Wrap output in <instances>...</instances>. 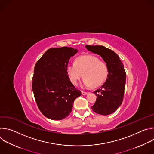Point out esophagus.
Returning <instances> with one entry per match:
<instances>
[{"label": "esophagus", "mask_w": 154, "mask_h": 154, "mask_svg": "<svg viewBox=\"0 0 154 154\" xmlns=\"http://www.w3.org/2000/svg\"><path fill=\"white\" fill-rule=\"evenodd\" d=\"M88 93H87V92H86V91H82V94L83 95H86Z\"/></svg>", "instance_id": "esophagus-1"}]
</instances>
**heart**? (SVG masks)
<instances>
[{"label": "heart", "instance_id": "heart-1", "mask_svg": "<svg viewBox=\"0 0 154 154\" xmlns=\"http://www.w3.org/2000/svg\"><path fill=\"white\" fill-rule=\"evenodd\" d=\"M66 72L71 82L77 85L83 77V85L85 87H97L105 80L108 69L106 64L95 56L91 55L78 57L75 63L67 64Z\"/></svg>", "mask_w": 154, "mask_h": 154}]
</instances>
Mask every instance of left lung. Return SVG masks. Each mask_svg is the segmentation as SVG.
I'll list each match as a JSON object with an SVG mask.
<instances>
[{
    "label": "left lung",
    "instance_id": "left-lung-1",
    "mask_svg": "<svg viewBox=\"0 0 154 154\" xmlns=\"http://www.w3.org/2000/svg\"><path fill=\"white\" fill-rule=\"evenodd\" d=\"M86 48L102 58L108 72L105 82L94 92L97 98L91 108L99 115H110L120 106L123 100L126 81L124 65L115 52L103 46L86 45Z\"/></svg>",
    "mask_w": 154,
    "mask_h": 154
}]
</instances>
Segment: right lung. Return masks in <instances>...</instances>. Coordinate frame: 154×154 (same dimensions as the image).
Listing matches in <instances>:
<instances>
[{
  "instance_id": "add662e5",
  "label": "right lung",
  "mask_w": 154,
  "mask_h": 154,
  "mask_svg": "<svg viewBox=\"0 0 154 154\" xmlns=\"http://www.w3.org/2000/svg\"><path fill=\"white\" fill-rule=\"evenodd\" d=\"M78 50L62 47L48 49L36 62L32 90L42 115L52 120H61L71 112L75 99L81 96L71 83L66 67Z\"/></svg>"
}]
</instances>
